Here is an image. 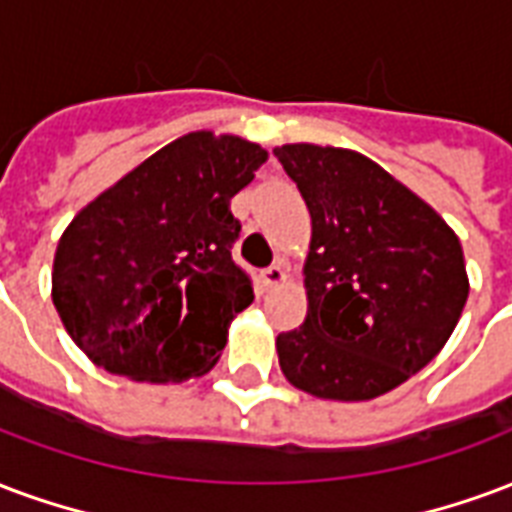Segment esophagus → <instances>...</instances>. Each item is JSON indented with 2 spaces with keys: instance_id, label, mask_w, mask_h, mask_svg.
Listing matches in <instances>:
<instances>
[{
  "instance_id": "obj_1",
  "label": "esophagus",
  "mask_w": 512,
  "mask_h": 512,
  "mask_svg": "<svg viewBox=\"0 0 512 512\" xmlns=\"http://www.w3.org/2000/svg\"><path fill=\"white\" fill-rule=\"evenodd\" d=\"M287 282V271L282 263H276V266L266 268L263 271V285L268 287V290H274V287H282Z\"/></svg>"
}]
</instances>
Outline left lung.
Returning <instances> with one entry per match:
<instances>
[{
    "label": "left lung",
    "mask_w": 512,
    "mask_h": 512,
    "mask_svg": "<svg viewBox=\"0 0 512 512\" xmlns=\"http://www.w3.org/2000/svg\"><path fill=\"white\" fill-rule=\"evenodd\" d=\"M312 214L304 260L309 312L279 333V366L298 391L369 401L437 355L469 295L456 230L410 187L352 149H274Z\"/></svg>",
    "instance_id": "8db88e82"
}]
</instances>
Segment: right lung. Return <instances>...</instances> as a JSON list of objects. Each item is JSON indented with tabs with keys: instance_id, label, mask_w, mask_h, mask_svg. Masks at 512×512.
Segmentation results:
<instances>
[{
	"instance_id": "right-lung-1",
	"label": "right lung",
	"mask_w": 512,
	"mask_h": 512,
	"mask_svg": "<svg viewBox=\"0 0 512 512\" xmlns=\"http://www.w3.org/2000/svg\"><path fill=\"white\" fill-rule=\"evenodd\" d=\"M268 160L241 135L195 130L100 192L64 227L51 298L94 366L135 382L203 377L252 304L230 249V198Z\"/></svg>"
}]
</instances>
